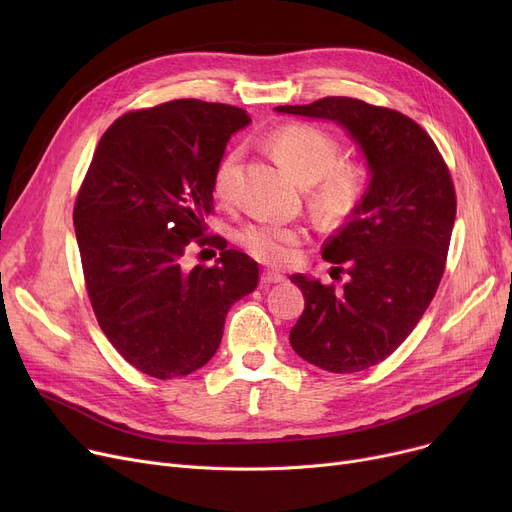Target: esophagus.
<instances>
[{
  "label": "esophagus",
  "mask_w": 512,
  "mask_h": 512,
  "mask_svg": "<svg viewBox=\"0 0 512 512\" xmlns=\"http://www.w3.org/2000/svg\"><path fill=\"white\" fill-rule=\"evenodd\" d=\"M261 282H263V284H278V282H284V276L278 274V272L265 270V272L261 274Z\"/></svg>",
  "instance_id": "1"
}]
</instances>
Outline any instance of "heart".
Here are the masks:
<instances>
[{
    "label": "heart",
    "instance_id": "heart-1",
    "mask_svg": "<svg viewBox=\"0 0 512 512\" xmlns=\"http://www.w3.org/2000/svg\"><path fill=\"white\" fill-rule=\"evenodd\" d=\"M272 147L282 164L303 184L311 186V203L326 220H342L367 191V170L359 161H342L340 143L332 132L313 124H288L272 134ZM240 151H228L215 166L213 193L220 201L234 195ZM301 226L278 222H255L242 228L240 242L255 259L284 265L303 245Z\"/></svg>",
    "mask_w": 512,
    "mask_h": 512
}]
</instances>
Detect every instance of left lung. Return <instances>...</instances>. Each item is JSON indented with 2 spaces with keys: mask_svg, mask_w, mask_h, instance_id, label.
<instances>
[{
  "mask_svg": "<svg viewBox=\"0 0 512 512\" xmlns=\"http://www.w3.org/2000/svg\"><path fill=\"white\" fill-rule=\"evenodd\" d=\"M276 112L342 124L371 170L361 203L321 251L346 284L290 276L305 294L294 353L332 373L363 371L396 351L440 286L456 215L450 170L432 137L390 107L324 97Z\"/></svg>",
  "mask_w": 512,
  "mask_h": 512,
  "instance_id": "left-lung-1",
  "label": "left lung"
}]
</instances>
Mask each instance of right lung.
Segmentation results:
<instances>
[{
	"instance_id": "right-lung-1",
	"label": "right lung",
	"mask_w": 512,
	"mask_h": 512,
	"mask_svg": "<svg viewBox=\"0 0 512 512\" xmlns=\"http://www.w3.org/2000/svg\"><path fill=\"white\" fill-rule=\"evenodd\" d=\"M245 110L174 99L120 116L93 153L74 203L89 301L116 351L151 378H182L218 351L228 309L257 288L259 267L207 234L213 172ZM195 244L213 268L183 267Z\"/></svg>"
}]
</instances>
